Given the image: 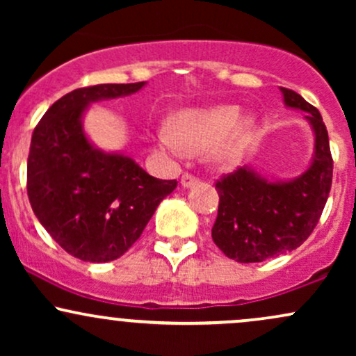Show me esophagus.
<instances>
[{
	"instance_id": "1",
	"label": "esophagus",
	"mask_w": 356,
	"mask_h": 356,
	"mask_svg": "<svg viewBox=\"0 0 356 356\" xmlns=\"http://www.w3.org/2000/svg\"><path fill=\"white\" fill-rule=\"evenodd\" d=\"M197 182H199V179H195L194 175H191V174H184L181 179L182 187H192V186H195Z\"/></svg>"
}]
</instances>
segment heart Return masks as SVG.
<instances>
[{
    "instance_id": "b5f03b06",
    "label": "heart",
    "mask_w": 356,
    "mask_h": 356,
    "mask_svg": "<svg viewBox=\"0 0 356 356\" xmlns=\"http://www.w3.org/2000/svg\"><path fill=\"white\" fill-rule=\"evenodd\" d=\"M257 129L252 113H241L239 105L222 104L175 113L170 129L155 134V147L170 155L204 154L212 149V161L232 167L241 161Z\"/></svg>"
}]
</instances>
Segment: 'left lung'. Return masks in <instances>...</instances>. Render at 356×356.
Instances as JSON below:
<instances>
[{"instance_id":"8db88e82","label":"left lung","mask_w":356,"mask_h":356,"mask_svg":"<svg viewBox=\"0 0 356 356\" xmlns=\"http://www.w3.org/2000/svg\"><path fill=\"white\" fill-rule=\"evenodd\" d=\"M280 90L286 107L306 112L314 134L313 157L305 172L288 181L244 165L216 184L219 209L212 239L238 263H261L300 248L316 227L332 189L333 159L321 113L300 93Z\"/></svg>"}]
</instances>
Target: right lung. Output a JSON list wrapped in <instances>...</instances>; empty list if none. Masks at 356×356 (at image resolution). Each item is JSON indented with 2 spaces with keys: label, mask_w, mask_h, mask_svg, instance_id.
Here are the masks:
<instances>
[{
  "label": "right lung",
  "mask_w": 356,
  "mask_h": 356,
  "mask_svg": "<svg viewBox=\"0 0 356 356\" xmlns=\"http://www.w3.org/2000/svg\"><path fill=\"white\" fill-rule=\"evenodd\" d=\"M138 83L76 88L56 100L35 127L28 155L31 209L68 254L108 263L129 251L177 181L149 175L129 155L90 142L83 115L90 104L132 95Z\"/></svg>",
  "instance_id": "add662e5"
}]
</instances>
